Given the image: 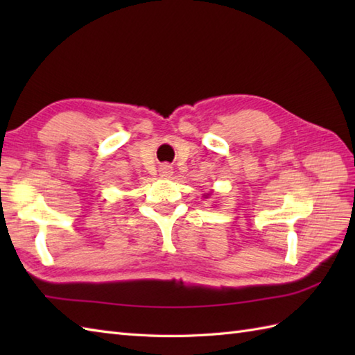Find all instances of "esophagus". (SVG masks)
<instances>
[{
  "mask_svg": "<svg viewBox=\"0 0 355 355\" xmlns=\"http://www.w3.org/2000/svg\"><path fill=\"white\" fill-rule=\"evenodd\" d=\"M160 173H162V177H171L172 173H173L172 166H169V164H163L162 168H160Z\"/></svg>",
  "mask_w": 355,
  "mask_h": 355,
  "instance_id": "1",
  "label": "esophagus"
}]
</instances>
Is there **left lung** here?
Returning a JSON list of instances; mask_svg holds the SVG:
<instances>
[{"instance_id":"1","label":"left lung","mask_w":355,"mask_h":355,"mask_svg":"<svg viewBox=\"0 0 355 355\" xmlns=\"http://www.w3.org/2000/svg\"><path fill=\"white\" fill-rule=\"evenodd\" d=\"M207 197H209V193H207V195H205V198H207Z\"/></svg>"}]
</instances>
